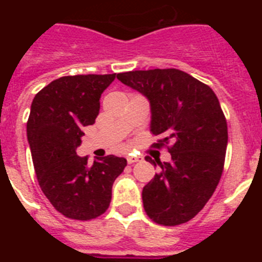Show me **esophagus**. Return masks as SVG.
<instances>
[{
  "label": "esophagus",
  "instance_id": "34e87169",
  "mask_svg": "<svg viewBox=\"0 0 262 262\" xmlns=\"http://www.w3.org/2000/svg\"><path fill=\"white\" fill-rule=\"evenodd\" d=\"M142 157H136V156H127V163L128 164H134V163H138L140 161Z\"/></svg>",
  "mask_w": 262,
  "mask_h": 262
}]
</instances>
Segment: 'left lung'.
<instances>
[{
	"instance_id": "left-lung-1",
	"label": "left lung",
	"mask_w": 262,
	"mask_h": 262,
	"mask_svg": "<svg viewBox=\"0 0 262 262\" xmlns=\"http://www.w3.org/2000/svg\"><path fill=\"white\" fill-rule=\"evenodd\" d=\"M151 105V133L165 144L168 163L145 160L160 172L143 187V205L157 224L178 226L193 219L211 198L222 177L228 131L219 99L209 85L180 69L119 73Z\"/></svg>"
}]
</instances>
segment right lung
Returning <instances> with one entry per match:
<instances>
[{
  "mask_svg": "<svg viewBox=\"0 0 262 262\" xmlns=\"http://www.w3.org/2000/svg\"><path fill=\"white\" fill-rule=\"evenodd\" d=\"M113 75L66 76L34 97L27 120V140L41 191L64 216L89 221L102 215L111 201L115 178L127 165L108 155L88 161L76 154L82 128L96 122L99 98Z\"/></svg>",
  "mask_w": 262,
  "mask_h": 262,
  "instance_id": "obj_1",
  "label": "right lung"
}]
</instances>
